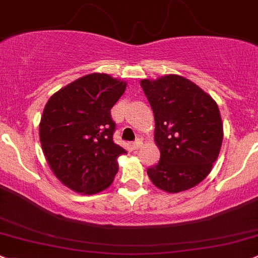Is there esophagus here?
I'll return each instance as SVG.
<instances>
[{
    "instance_id": "1",
    "label": "esophagus",
    "mask_w": 258,
    "mask_h": 258,
    "mask_svg": "<svg viewBox=\"0 0 258 258\" xmlns=\"http://www.w3.org/2000/svg\"><path fill=\"white\" fill-rule=\"evenodd\" d=\"M142 145H143V140L140 139V138H138V139L133 143V147H134L135 149H139Z\"/></svg>"
}]
</instances>
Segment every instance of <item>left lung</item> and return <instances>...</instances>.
<instances>
[{
  "label": "left lung",
  "mask_w": 258,
  "mask_h": 258,
  "mask_svg": "<svg viewBox=\"0 0 258 258\" xmlns=\"http://www.w3.org/2000/svg\"><path fill=\"white\" fill-rule=\"evenodd\" d=\"M155 118L160 160L148 169L156 187L176 194L203 181L221 149L224 130L216 102L184 77L140 82Z\"/></svg>",
  "instance_id": "1"
}]
</instances>
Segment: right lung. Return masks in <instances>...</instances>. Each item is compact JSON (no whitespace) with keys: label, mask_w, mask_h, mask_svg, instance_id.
<instances>
[{"label":"right lung","mask_w":258,"mask_h":258,"mask_svg":"<svg viewBox=\"0 0 258 258\" xmlns=\"http://www.w3.org/2000/svg\"><path fill=\"white\" fill-rule=\"evenodd\" d=\"M126 83L108 74L92 73L53 94L44 107L39 139L55 176L72 190L97 194L113 182L119 155L110 109Z\"/></svg>","instance_id":"add662e5"}]
</instances>
